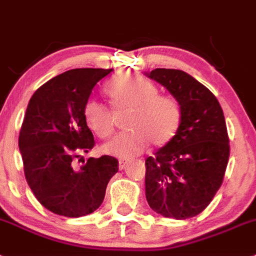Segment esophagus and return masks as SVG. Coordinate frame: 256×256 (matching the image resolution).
<instances>
[{
  "label": "esophagus",
  "instance_id": "34e87169",
  "mask_svg": "<svg viewBox=\"0 0 256 256\" xmlns=\"http://www.w3.org/2000/svg\"><path fill=\"white\" fill-rule=\"evenodd\" d=\"M130 161L128 160H120V170H125L128 166Z\"/></svg>",
  "mask_w": 256,
  "mask_h": 256
}]
</instances>
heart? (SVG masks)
Returning <instances> with one entry per match:
<instances>
[{"mask_svg":"<svg viewBox=\"0 0 256 256\" xmlns=\"http://www.w3.org/2000/svg\"><path fill=\"white\" fill-rule=\"evenodd\" d=\"M106 92L117 110H128V131L117 134L103 146V150L120 158H130L148 144L165 146L176 134L182 121L180 103L171 95L158 94L154 84L139 76H125L110 82ZM84 117L91 131L102 139L114 130L112 110L90 99L84 106Z\"/></svg>","mask_w":256,"mask_h":256,"instance_id":"1","label":"heart"}]
</instances>
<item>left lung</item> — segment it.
Listing matches in <instances>:
<instances>
[{
	"instance_id": "8db88e82",
	"label": "left lung",
	"mask_w": 256,
	"mask_h": 256,
	"mask_svg": "<svg viewBox=\"0 0 256 256\" xmlns=\"http://www.w3.org/2000/svg\"><path fill=\"white\" fill-rule=\"evenodd\" d=\"M182 106L176 134L146 160V197L157 214L178 220L198 215L223 183L230 138L215 95L192 76L157 68L148 73Z\"/></svg>"
}]
</instances>
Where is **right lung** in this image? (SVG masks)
<instances>
[{
	"mask_svg": "<svg viewBox=\"0 0 256 256\" xmlns=\"http://www.w3.org/2000/svg\"><path fill=\"white\" fill-rule=\"evenodd\" d=\"M112 70L77 68L51 78L30 98L19 135L26 183L54 214L78 218L94 212L106 184L118 171L112 156L76 161L95 146L84 106L96 82ZM81 160H78V162Z\"/></svg>",
	"mask_w": 256,
	"mask_h": 256,
	"instance_id": "add662e5",
	"label": "right lung"
}]
</instances>
